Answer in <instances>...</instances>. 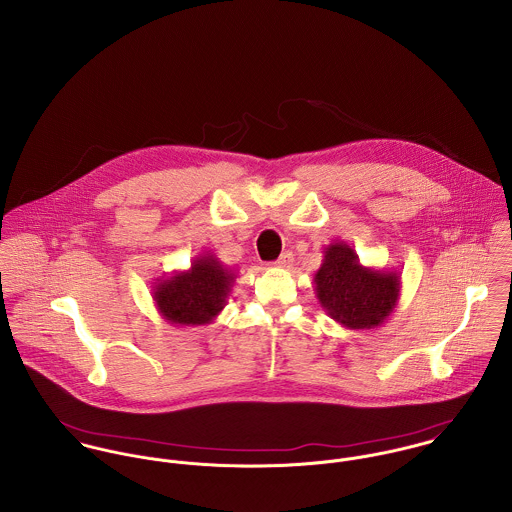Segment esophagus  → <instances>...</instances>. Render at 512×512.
I'll return each instance as SVG.
<instances>
[{
  "label": "esophagus",
  "instance_id": "esophagus-1",
  "mask_svg": "<svg viewBox=\"0 0 512 512\" xmlns=\"http://www.w3.org/2000/svg\"><path fill=\"white\" fill-rule=\"evenodd\" d=\"M293 264V254L292 252H284L278 260H276V266L278 268H290Z\"/></svg>",
  "mask_w": 512,
  "mask_h": 512
}]
</instances>
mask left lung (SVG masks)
I'll list each match as a JSON object with an SVG mask.
<instances>
[{
  "label": "left lung",
  "instance_id": "left-lung-1",
  "mask_svg": "<svg viewBox=\"0 0 512 512\" xmlns=\"http://www.w3.org/2000/svg\"><path fill=\"white\" fill-rule=\"evenodd\" d=\"M313 284L323 311L355 331L380 327L396 309L402 288L396 270L366 268L345 242H331L323 250Z\"/></svg>",
  "mask_w": 512,
  "mask_h": 512
}]
</instances>
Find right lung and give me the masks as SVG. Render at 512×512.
I'll return each mask as SVG.
<instances>
[{"label": "right lung", "instance_id": "1", "mask_svg": "<svg viewBox=\"0 0 512 512\" xmlns=\"http://www.w3.org/2000/svg\"><path fill=\"white\" fill-rule=\"evenodd\" d=\"M236 272L226 268L211 252L199 254L189 270L159 278L153 286V303L159 315L181 327L213 323L228 303Z\"/></svg>", "mask_w": 512, "mask_h": 512}]
</instances>
